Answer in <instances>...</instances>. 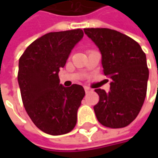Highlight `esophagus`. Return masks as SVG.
<instances>
[{
    "instance_id": "obj_1",
    "label": "esophagus",
    "mask_w": 158,
    "mask_h": 158,
    "mask_svg": "<svg viewBox=\"0 0 158 158\" xmlns=\"http://www.w3.org/2000/svg\"><path fill=\"white\" fill-rule=\"evenodd\" d=\"M84 90H85V92H86V93H88L89 91L90 90V88H89V87H87V86H84Z\"/></svg>"
}]
</instances>
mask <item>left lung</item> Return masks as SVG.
<instances>
[{"label": "left lung", "instance_id": "obj_1", "mask_svg": "<svg viewBox=\"0 0 158 158\" xmlns=\"http://www.w3.org/2000/svg\"><path fill=\"white\" fill-rule=\"evenodd\" d=\"M98 47L105 76L112 79L110 90L95 91L99 96L94 112L101 124L125 127L136 118L144 103L149 80L146 55L136 41L106 28L84 29Z\"/></svg>", "mask_w": 158, "mask_h": 158}]
</instances>
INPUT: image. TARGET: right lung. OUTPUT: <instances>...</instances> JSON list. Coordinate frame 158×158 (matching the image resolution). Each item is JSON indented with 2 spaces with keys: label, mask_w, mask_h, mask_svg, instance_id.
Segmentation results:
<instances>
[{
  "label": "right lung",
  "mask_w": 158,
  "mask_h": 158,
  "mask_svg": "<svg viewBox=\"0 0 158 158\" xmlns=\"http://www.w3.org/2000/svg\"><path fill=\"white\" fill-rule=\"evenodd\" d=\"M82 37L81 29L47 33L32 42L19 59L23 104L36 127L48 135L69 133L76 125L85 91L79 84L64 87L59 72Z\"/></svg>",
  "instance_id": "1"
}]
</instances>
